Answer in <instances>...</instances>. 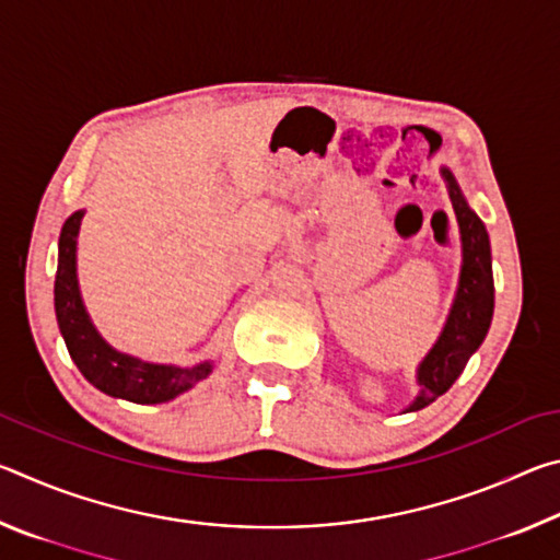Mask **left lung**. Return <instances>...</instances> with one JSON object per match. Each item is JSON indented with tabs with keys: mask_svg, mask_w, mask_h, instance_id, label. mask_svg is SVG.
Wrapping results in <instances>:
<instances>
[{
	"mask_svg": "<svg viewBox=\"0 0 560 560\" xmlns=\"http://www.w3.org/2000/svg\"><path fill=\"white\" fill-rule=\"evenodd\" d=\"M447 179L450 200L457 214L464 249V267L459 277V291L454 299L452 314L447 318L442 336L430 355L422 360L417 381H420V395L410 405V412L422 410L438 400L452 387V383L462 375L464 365L474 350L485 340L491 314H494V277H491V249L485 222L469 210L459 185L454 183L450 170H442Z\"/></svg>",
	"mask_w": 560,
	"mask_h": 560,
	"instance_id": "8db88e82",
	"label": "left lung"
}]
</instances>
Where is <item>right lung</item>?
Wrapping results in <instances>:
<instances>
[{"label":"right lung","mask_w":560,"mask_h":560,"mask_svg":"<svg viewBox=\"0 0 560 560\" xmlns=\"http://www.w3.org/2000/svg\"><path fill=\"white\" fill-rule=\"evenodd\" d=\"M81 220L83 210L73 212L66 220L59 236V269H56L54 283V306L66 348H69V355L79 365L83 377L96 385L101 393L140 405L167 402L179 393L189 390L195 383L205 381L212 373L210 363L192 368L143 363V360L113 350L96 334L81 303L79 281H75V236H79Z\"/></svg>","instance_id":"1"}]
</instances>
